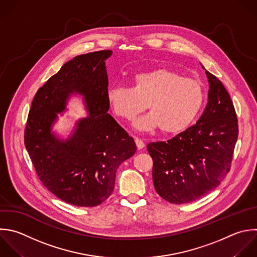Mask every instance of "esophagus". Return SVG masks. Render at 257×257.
Segmentation results:
<instances>
[{"label":"esophagus","mask_w":257,"mask_h":257,"mask_svg":"<svg viewBox=\"0 0 257 257\" xmlns=\"http://www.w3.org/2000/svg\"><path fill=\"white\" fill-rule=\"evenodd\" d=\"M135 142H136V145H137V147H138L139 150H142V149L145 148V144H144V142H143L141 139L135 138Z\"/></svg>","instance_id":"34e87169"}]
</instances>
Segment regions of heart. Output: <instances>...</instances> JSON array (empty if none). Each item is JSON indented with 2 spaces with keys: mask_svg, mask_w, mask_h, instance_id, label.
Here are the masks:
<instances>
[{
  "mask_svg": "<svg viewBox=\"0 0 257 257\" xmlns=\"http://www.w3.org/2000/svg\"><path fill=\"white\" fill-rule=\"evenodd\" d=\"M132 87L117 84L106 90V99L113 113L132 120L147 108L151 110L137 119L134 126L143 132L161 127L166 135L180 134L194 121L204 103L200 81L184 77L177 71L155 68L131 77Z\"/></svg>",
  "mask_w": 257,
  "mask_h": 257,
  "instance_id": "b5f03b06",
  "label": "heart"
}]
</instances>
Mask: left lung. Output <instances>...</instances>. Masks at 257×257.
<instances>
[{
    "label": "left lung",
    "mask_w": 257,
    "mask_h": 257,
    "mask_svg": "<svg viewBox=\"0 0 257 257\" xmlns=\"http://www.w3.org/2000/svg\"><path fill=\"white\" fill-rule=\"evenodd\" d=\"M205 73L208 103L196 124L167 142L147 146L154 162V187L173 204L190 203L207 195L231 167L238 138L236 112L222 82L206 69Z\"/></svg>",
    "instance_id": "8db88e82"
}]
</instances>
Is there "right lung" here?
Returning <instances> with one entry per match:
<instances>
[{
    "mask_svg": "<svg viewBox=\"0 0 257 257\" xmlns=\"http://www.w3.org/2000/svg\"><path fill=\"white\" fill-rule=\"evenodd\" d=\"M102 50L66 62L38 89L29 111L24 142L43 185L62 201L94 207L112 193L119 165L133 157L132 137L107 113L108 76ZM72 95H80L88 115L62 139L53 132Z\"/></svg>",
    "mask_w": 257,
    "mask_h": 257,
    "instance_id": "obj_1",
    "label": "right lung"
}]
</instances>
